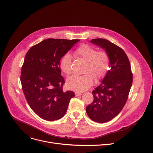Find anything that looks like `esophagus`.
<instances>
[{
  "instance_id": "esophagus-1",
  "label": "esophagus",
  "mask_w": 153,
  "mask_h": 153,
  "mask_svg": "<svg viewBox=\"0 0 153 153\" xmlns=\"http://www.w3.org/2000/svg\"><path fill=\"white\" fill-rule=\"evenodd\" d=\"M75 96H76V97H78V96H81V95H82V94H81V92H76L75 93Z\"/></svg>"
}]
</instances>
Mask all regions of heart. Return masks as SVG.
<instances>
[{
	"instance_id": "b5f03b06",
	"label": "heart",
	"mask_w": 153,
	"mask_h": 153,
	"mask_svg": "<svg viewBox=\"0 0 153 153\" xmlns=\"http://www.w3.org/2000/svg\"><path fill=\"white\" fill-rule=\"evenodd\" d=\"M74 54L86 62L85 68L86 74L74 75L68 78L67 86L70 89L84 91L92 85L94 77L96 81H99L106 75L110 67V56L106 51H97L94 47L87 44L78 46ZM60 67L67 75L72 73V57L69 53H65L61 57Z\"/></svg>"
}]
</instances>
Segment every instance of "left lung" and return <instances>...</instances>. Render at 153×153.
Returning a JSON list of instances; mask_svg holds the SVG:
<instances>
[{"mask_svg": "<svg viewBox=\"0 0 153 153\" xmlns=\"http://www.w3.org/2000/svg\"><path fill=\"white\" fill-rule=\"evenodd\" d=\"M90 42L104 49L110 56L111 68L101 84L92 91L94 100L86 107L91 120L104 123L123 110L132 86L133 75L128 57L120 47L103 39H94Z\"/></svg>", "mask_w": 153, "mask_h": 153, "instance_id": "left-lung-1", "label": "left lung"}]
</instances>
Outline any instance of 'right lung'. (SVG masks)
Masks as SVG:
<instances>
[{"label":"right lung","mask_w":153,"mask_h":153,"mask_svg":"<svg viewBox=\"0 0 153 153\" xmlns=\"http://www.w3.org/2000/svg\"><path fill=\"white\" fill-rule=\"evenodd\" d=\"M79 40L46 39L26 53L21 74L22 89L31 108L42 119L56 121L67 112L73 91L64 92L60 60Z\"/></svg>","instance_id":"add662e5"}]
</instances>
